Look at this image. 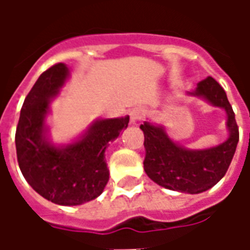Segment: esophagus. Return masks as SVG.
Returning a JSON list of instances; mask_svg holds the SVG:
<instances>
[{
    "instance_id": "obj_1",
    "label": "esophagus",
    "mask_w": 250,
    "mask_h": 250,
    "mask_svg": "<svg viewBox=\"0 0 250 250\" xmlns=\"http://www.w3.org/2000/svg\"><path fill=\"white\" fill-rule=\"evenodd\" d=\"M128 116H130V123H136L138 120H141L143 116H145V109L141 108V107H135V108H132L128 112Z\"/></svg>"
}]
</instances>
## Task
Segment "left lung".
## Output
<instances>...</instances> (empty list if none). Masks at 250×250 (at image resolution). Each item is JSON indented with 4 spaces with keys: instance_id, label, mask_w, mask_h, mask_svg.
<instances>
[{
    "instance_id": "left-lung-1",
    "label": "left lung",
    "mask_w": 250,
    "mask_h": 250,
    "mask_svg": "<svg viewBox=\"0 0 250 250\" xmlns=\"http://www.w3.org/2000/svg\"><path fill=\"white\" fill-rule=\"evenodd\" d=\"M190 95L225 109L229 138L215 147L188 150L171 141L162 125L145 122L141 125L146 148L143 166L148 178L159 186L181 193L198 194L218 184L228 171L238 143V125L224 88L213 77L199 82L197 89Z\"/></svg>"
}]
</instances>
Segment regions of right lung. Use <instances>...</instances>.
<instances>
[{
  "label": "right lung",
  "mask_w": 250,
  "mask_h": 250,
  "mask_svg": "<svg viewBox=\"0 0 250 250\" xmlns=\"http://www.w3.org/2000/svg\"><path fill=\"white\" fill-rule=\"evenodd\" d=\"M68 76V66L59 62L37 79L21 108L16 150L21 173L33 190L53 204L76 206L103 193L109 178L105 148L127 128L130 118L99 119L73 143L52 145L45 118Z\"/></svg>",
  "instance_id": "1"
}]
</instances>
